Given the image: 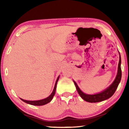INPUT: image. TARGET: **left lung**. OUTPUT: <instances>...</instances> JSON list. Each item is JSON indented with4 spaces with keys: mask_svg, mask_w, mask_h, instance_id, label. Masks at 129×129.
I'll return each mask as SVG.
<instances>
[{
    "mask_svg": "<svg viewBox=\"0 0 129 129\" xmlns=\"http://www.w3.org/2000/svg\"><path fill=\"white\" fill-rule=\"evenodd\" d=\"M121 57L120 55V59L119 64H118V71L117 75L116 76L115 80L113 82V83L109 86V87L105 90L102 91L100 93H98L96 94H86L83 92L81 91V90L79 89V87L77 86L75 81H74V83H75L76 87L77 90V92L79 93L81 98L85 100L86 102H90V103H96V102H99L103 101L107 99L110 98L111 96H112L115 92V91L117 89V88L119 86V84L121 80Z\"/></svg>",
    "mask_w": 129,
    "mask_h": 129,
    "instance_id": "8db88e82",
    "label": "left lung"
}]
</instances>
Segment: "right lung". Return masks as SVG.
<instances>
[{
  "instance_id": "1",
  "label": "right lung",
  "mask_w": 129,
  "mask_h": 129,
  "mask_svg": "<svg viewBox=\"0 0 129 129\" xmlns=\"http://www.w3.org/2000/svg\"><path fill=\"white\" fill-rule=\"evenodd\" d=\"M59 77L60 76L57 77V80H56V82L55 85H54V89L52 91V94H51L49 97H47V98L44 99H42V100H36V101H29V100H26L22 99H21V100H22V101H23L24 102H25V103H26L30 104V105H34V106H43V105H46V104L49 103V102H50L51 100H52V99H53V98L54 94H55L56 86H57V83L58 80H59Z\"/></svg>"
}]
</instances>
